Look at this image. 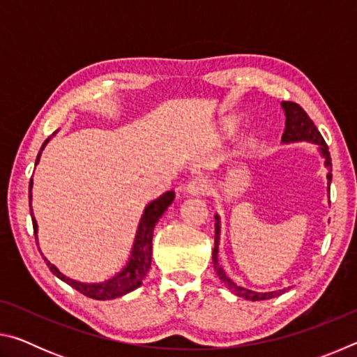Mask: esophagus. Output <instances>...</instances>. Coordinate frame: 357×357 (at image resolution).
<instances>
[{
    "mask_svg": "<svg viewBox=\"0 0 357 357\" xmlns=\"http://www.w3.org/2000/svg\"><path fill=\"white\" fill-rule=\"evenodd\" d=\"M208 190H209L208 181L202 178L192 179L184 189L187 197H200V195H204V193H208Z\"/></svg>",
    "mask_w": 357,
    "mask_h": 357,
    "instance_id": "1",
    "label": "esophagus"
}]
</instances>
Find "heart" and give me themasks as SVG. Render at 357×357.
<instances>
[{"label":"heart","mask_w":357,"mask_h":357,"mask_svg":"<svg viewBox=\"0 0 357 357\" xmlns=\"http://www.w3.org/2000/svg\"><path fill=\"white\" fill-rule=\"evenodd\" d=\"M225 130H227V132H229V130H231V126H229V124H227V128H225Z\"/></svg>","instance_id":"1"}]
</instances>
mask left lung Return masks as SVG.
<instances>
[{
	"label": "left lung",
	"mask_w": 357,
	"mask_h": 357,
	"mask_svg": "<svg viewBox=\"0 0 357 357\" xmlns=\"http://www.w3.org/2000/svg\"><path fill=\"white\" fill-rule=\"evenodd\" d=\"M283 114H285V129H283L282 134V143L283 144H289V143H312L315 144L319 155L324 159V167L328 170V174H326V179H328V192L331 189V181H332V164H331V155H329V148L326 144L324 138L319 134V130L317 129V126L313 124V121L309 118L302 108L294 104V102H282L280 104ZM215 241H214V250H213V261H214V269L215 274L219 275V279L222 280L223 287L229 291L234 293L239 298L247 299V301H264V299H273L275 296H280L287 288L283 289H275V291H266V293H259V291H253V289L239 287L234 283L229 277L225 274L223 271L220 259H219V245H220V233H222V220L220 215L215 214ZM289 289V287H288Z\"/></svg>",
	"instance_id": "left-lung-1"
}]
</instances>
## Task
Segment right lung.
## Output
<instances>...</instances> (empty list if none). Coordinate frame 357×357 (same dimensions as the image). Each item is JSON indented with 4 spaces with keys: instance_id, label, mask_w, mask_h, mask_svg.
I'll use <instances>...</instances> for the list:
<instances>
[{
    "instance_id": "right-lung-1",
    "label": "right lung",
    "mask_w": 357,
    "mask_h": 357,
    "mask_svg": "<svg viewBox=\"0 0 357 357\" xmlns=\"http://www.w3.org/2000/svg\"><path fill=\"white\" fill-rule=\"evenodd\" d=\"M58 134L53 132L52 137H48L47 140L42 144V148L38 154V159H36V165L39 164L42 151L47 146V143L52 140L53 137ZM33 178L31 183H29V213H31V220H33V228H34V236H36V243H38L39 247V239H38V231H39V225L38 220H36L33 208H31V198H33ZM174 200V192L168 190L165 193H162L159 198L149 202L146 206L143 209V214L140 217V222H138L137 231H135V238L134 243H132V249L129 253V258L126 264L121 268L116 274L112 275L110 279H105L104 282H80V280H74L63 274L55 264L48 261V258L44 257V253L40 252V255L44 257V261L47 263L48 269L55 274L59 280H63L70 285L77 291H80L82 294L88 296L91 299H98V301H107V299H114V298H121V296L128 294L130 291H134L138 287L142 285L144 277L149 273L151 268V261H153V233H154V227L155 223L159 222V219L164 215L168 206L173 203ZM40 250V249H39Z\"/></svg>"
}]
</instances>
